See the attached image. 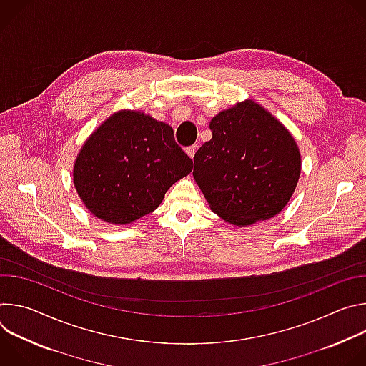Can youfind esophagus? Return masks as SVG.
<instances>
[{
    "label": "esophagus",
    "mask_w": 366,
    "mask_h": 366,
    "mask_svg": "<svg viewBox=\"0 0 366 366\" xmlns=\"http://www.w3.org/2000/svg\"><path fill=\"white\" fill-rule=\"evenodd\" d=\"M195 150H197V146H189V147H187L185 149V153L189 156V158L192 159L194 158V154H195Z\"/></svg>",
    "instance_id": "34e87169"
}]
</instances>
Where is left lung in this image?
<instances>
[{
    "label": "left lung",
    "instance_id": "8db88e82",
    "mask_svg": "<svg viewBox=\"0 0 366 366\" xmlns=\"http://www.w3.org/2000/svg\"><path fill=\"white\" fill-rule=\"evenodd\" d=\"M194 156V179L212 212L244 227L275 217L292 197L301 153L290 130L253 99L220 112Z\"/></svg>",
    "mask_w": 366,
    "mask_h": 366
}]
</instances>
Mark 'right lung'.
Returning a JSON list of instances; mask_svg holds the SVG:
<instances>
[{
    "label": "right lung",
    "instance_id": "right-lung-1",
    "mask_svg": "<svg viewBox=\"0 0 366 366\" xmlns=\"http://www.w3.org/2000/svg\"><path fill=\"white\" fill-rule=\"evenodd\" d=\"M192 171L169 124L140 110H119L84 142L72 171L75 189L97 219L130 224L156 210Z\"/></svg>",
    "mask_w": 366,
    "mask_h": 366
}]
</instances>
